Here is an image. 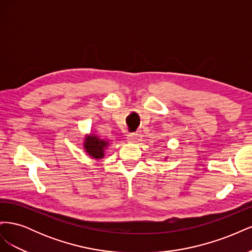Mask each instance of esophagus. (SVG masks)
Returning a JSON list of instances; mask_svg holds the SVG:
<instances>
[{
    "label": "esophagus",
    "mask_w": 252,
    "mask_h": 252,
    "mask_svg": "<svg viewBox=\"0 0 252 252\" xmlns=\"http://www.w3.org/2000/svg\"><path fill=\"white\" fill-rule=\"evenodd\" d=\"M136 139H138V133H129L127 135V141L130 143H134Z\"/></svg>",
    "instance_id": "34e87169"
}]
</instances>
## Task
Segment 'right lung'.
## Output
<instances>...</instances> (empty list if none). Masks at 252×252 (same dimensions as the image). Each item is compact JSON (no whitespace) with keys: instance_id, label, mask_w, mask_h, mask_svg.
Returning <instances> with one entry per match:
<instances>
[{"instance_id":"1","label":"right lung","mask_w":252,"mask_h":252,"mask_svg":"<svg viewBox=\"0 0 252 252\" xmlns=\"http://www.w3.org/2000/svg\"><path fill=\"white\" fill-rule=\"evenodd\" d=\"M108 142L100 139L95 134L87 135L84 142V149L93 158H103L105 156V150L108 147Z\"/></svg>"}]
</instances>
